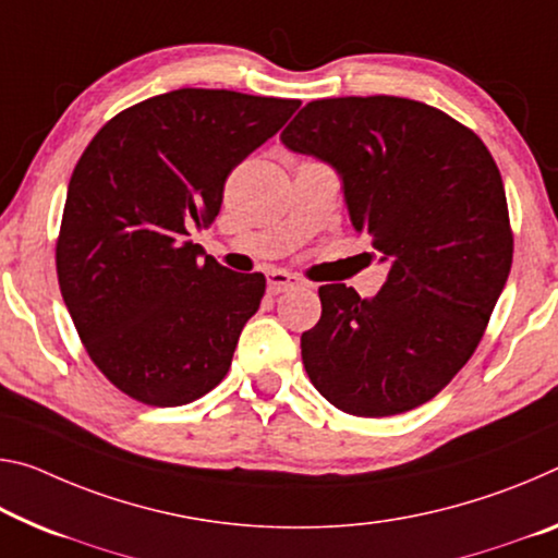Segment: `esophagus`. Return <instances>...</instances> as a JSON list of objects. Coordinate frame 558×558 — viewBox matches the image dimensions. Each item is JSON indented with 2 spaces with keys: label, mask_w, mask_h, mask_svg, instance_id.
I'll list each match as a JSON object with an SVG mask.
<instances>
[{
  "label": "esophagus",
  "mask_w": 558,
  "mask_h": 558,
  "mask_svg": "<svg viewBox=\"0 0 558 558\" xmlns=\"http://www.w3.org/2000/svg\"><path fill=\"white\" fill-rule=\"evenodd\" d=\"M298 286H300V278L293 276V272H286V270H270L268 272V293L270 295L286 293V290L298 288Z\"/></svg>",
  "instance_id": "1"
}]
</instances>
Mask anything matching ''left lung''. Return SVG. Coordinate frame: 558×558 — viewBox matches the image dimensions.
I'll list each match as a JSON object with an SVG mask.
<instances>
[{
	"instance_id": "8db88e82",
	"label": "left lung",
	"mask_w": 558,
	"mask_h": 558,
	"mask_svg": "<svg viewBox=\"0 0 558 558\" xmlns=\"http://www.w3.org/2000/svg\"><path fill=\"white\" fill-rule=\"evenodd\" d=\"M280 141L338 168L352 226L390 260L373 300L342 282L317 290L323 315L300 338L307 377L355 417L429 402L474 355L514 258L489 148L435 106L385 94L305 104Z\"/></svg>"
}]
</instances>
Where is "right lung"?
Returning a JSON list of instances; mask_svg holds the SVG:
<instances>
[{
    "instance_id": "1",
    "label": "right lung",
    "mask_w": 558,
    "mask_h": 558,
    "mask_svg": "<svg viewBox=\"0 0 558 558\" xmlns=\"http://www.w3.org/2000/svg\"><path fill=\"white\" fill-rule=\"evenodd\" d=\"M298 99L179 88L106 121L74 166L57 238L61 298L88 357L131 400L179 407L228 375L263 272L201 260L223 185Z\"/></svg>"
}]
</instances>
